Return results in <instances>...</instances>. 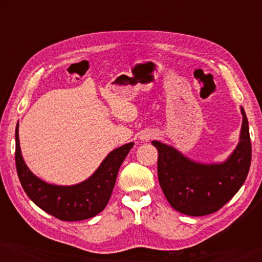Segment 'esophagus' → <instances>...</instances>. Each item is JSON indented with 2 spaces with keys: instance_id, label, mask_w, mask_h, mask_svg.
Segmentation results:
<instances>
[{
  "instance_id": "obj_1",
  "label": "esophagus",
  "mask_w": 262,
  "mask_h": 262,
  "mask_svg": "<svg viewBox=\"0 0 262 262\" xmlns=\"http://www.w3.org/2000/svg\"><path fill=\"white\" fill-rule=\"evenodd\" d=\"M154 137V134H150V132H145V134H143L141 136V139L142 141H149L150 138Z\"/></svg>"
}]
</instances>
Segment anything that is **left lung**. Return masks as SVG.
<instances>
[{
  "instance_id": "obj_1",
  "label": "left lung",
  "mask_w": 262,
  "mask_h": 262,
  "mask_svg": "<svg viewBox=\"0 0 262 262\" xmlns=\"http://www.w3.org/2000/svg\"><path fill=\"white\" fill-rule=\"evenodd\" d=\"M241 113L239 142L222 163L195 162L173 146L151 142L159 151L160 186L173 209L187 216H206L223 207L241 188L252 161L248 119L243 107Z\"/></svg>"
}]
</instances>
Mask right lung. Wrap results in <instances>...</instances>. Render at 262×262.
Wrapping results in <instances>:
<instances>
[{
	"label": "right lung",
	"mask_w": 262,
	"mask_h": 262,
	"mask_svg": "<svg viewBox=\"0 0 262 262\" xmlns=\"http://www.w3.org/2000/svg\"><path fill=\"white\" fill-rule=\"evenodd\" d=\"M134 142L111 151L87 180L71 186L51 185L32 173L21 155L19 123L15 128V164L19 180L32 202L60 221H83L105 209L116 184L118 170Z\"/></svg>",
	"instance_id": "add662e5"
}]
</instances>
